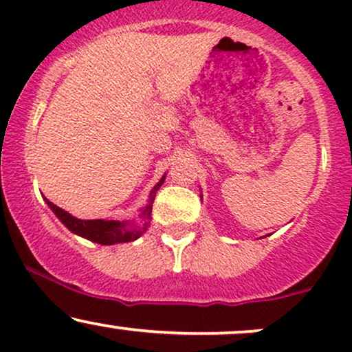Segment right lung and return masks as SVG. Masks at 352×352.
<instances>
[{
  "mask_svg": "<svg viewBox=\"0 0 352 352\" xmlns=\"http://www.w3.org/2000/svg\"><path fill=\"white\" fill-rule=\"evenodd\" d=\"M165 180V175L159 180V184L152 188L151 195H148V204L140 210V218L144 220L142 225H135L134 221L125 220H80V218L72 217L71 213H67L66 210L59 208L58 205H54L47 199L46 204L54 215L59 218L64 223V227L69 228L76 235L86 238V240L94 241L99 245H116V243H127V241H134L139 236H142L147 232L148 223H151V213H152V204L155 199L157 190L162 187Z\"/></svg>",
  "mask_w": 352,
  "mask_h": 352,
  "instance_id": "1",
  "label": "right lung"
}]
</instances>
